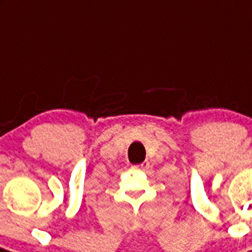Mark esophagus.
<instances>
[{"mask_svg":"<svg viewBox=\"0 0 252 252\" xmlns=\"http://www.w3.org/2000/svg\"><path fill=\"white\" fill-rule=\"evenodd\" d=\"M134 168L140 169V171H145V169H147V168H149V162H147V160H145V162L140 163V164L134 165Z\"/></svg>","mask_w":252,"mask_h":252,"instance_id":"obj_1","label":"esophagus"}]
</instances>
